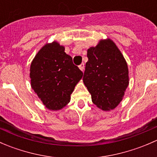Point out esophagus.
I'll list each match as a JSON object with an SVG mask.
<instances>
[{
  "label": "esophagus",
  "instance_id": "obj_1",
  "mask_svg": "<svg viewBox=\"0 0 157 157\" xmlns=\"http://www.w3.org/2000/svg\"><path fill=\"white\" fill-rule=\"evenodd\" d=\"M84 67H85L84 64H83V63H82V64L79 66V68H80L83 72V71H84Z\"/></svg>",
  "mask_w": 157,
  "mask_h": 157
}]
</instances>
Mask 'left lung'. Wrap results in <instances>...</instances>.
I'll list each match as a JSON object with an SVG mask.
<instances>
[{"label": "left lung", "instance_id": "1", "mask_svg": "<svg viewBox=\"0 0 157 157\" xmlns=\"http://www.w3.org/2000/svg\"><path fill=\"white\" fill-rule=\"evenodd\" d=\"M83 83L93 103L103 111L115 109L129 84L127 62L110 39H101L87 50Z\"/></svg>", "mask_w": 157, "mask_h": 157}]
</instances>
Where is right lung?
Wrapping results in <instances>:
<instances>
[{"instance_id": "1", "label": "right lung", "mask_w": 157, "mask_h": 157, "mask_svg": "<svg viewBox=\"0 0 157 157\" xmlns=\"http://www.w3.org/2000/svg\"><path fill=\"white\" fill-rule=\"evenodd\" d=\"M31 86L49 110H60L67 105L71 94L83 77L72 58L58 42L46 43L30 65Z\"/></svg>"}]
</instances>
